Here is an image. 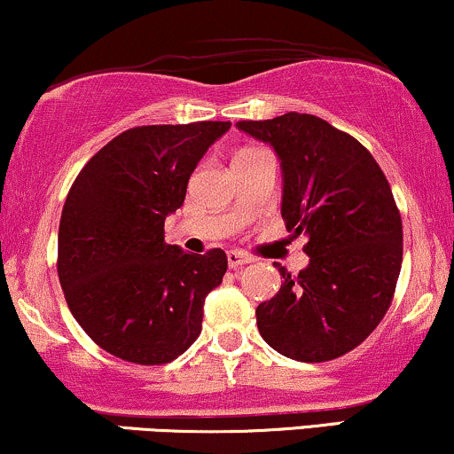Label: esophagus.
I'll use <instances>...</instances> for the list:
<instances>
[{
    "label": "esophagus",
    "instance_id": "1",
    "mask_svg": "<svg viewBox=\"0 0 454 454\" xmlns=\"http://www.w3.org/2000/svg\"><path fill=\"white\" fill-rule=\"evenodd\" d=\"M250 261H253V259L247 257V254L238 253V250H231V253H227V263H229V268H231V270L239 268V265H248Z\"/></svg>",
    "mask_w": 454,
    "mask_h": 454
}]
</instances>
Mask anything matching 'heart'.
<instances>
[{
  "mask_svg": "<svg viewBox=\"0 0 454 454\" xmlns=\"http://www.w3.org/2000/svg\"><path fill=\"white\" fill-rule=\"evenodd\" d=\"M253 153H261V151H250V148H248V151H242L239 154H253Z\"/></svg>",
  "mask_w": 454,
  "mask_h": 454,
  "instance_id": "obj_1",
  "label": "heart"
}]
</instances>
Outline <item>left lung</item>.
I'll use <instances>...</instances> for the list:
<instances>
[{"label": "left lung", "instance_id": "left-lung-1", "mask_svg": "<svg viewBox=\"0 0 454 454\" xmlns=\"http://www.w3.org/2000/svg\"><path fill=\"white\" fill-rule=\"evenodd\" d=\"M270 144L282 168L280 212L293 236H306L310 263L257 306L261 338L306 364L332 361L378 327L402 270V216L370 151L312 114L286 112L239 121Z\"/></svg>", "mask_w": 454, "mask_h": 454}]
</instances>
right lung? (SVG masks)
Instances as JSON below:
<instances>
[{"label":"right lung","mask_w":454,"mask_h":454,"mask_svg":"<svg viewBox=\"0 0 454 454\" xmlns=\"http://www.w3.org/2000/svg\"><path fill=\"white\" fill-rule=\"evenodd\" d=\"M231 122L122 131L80 169L59 225V282L80 327L122 361H174L201 332L204 301L223 282L221 248L165 244L191 174Z\"/></svg>","instance_id":"obj_1"}]
</instances>
